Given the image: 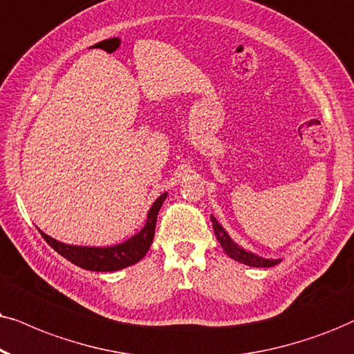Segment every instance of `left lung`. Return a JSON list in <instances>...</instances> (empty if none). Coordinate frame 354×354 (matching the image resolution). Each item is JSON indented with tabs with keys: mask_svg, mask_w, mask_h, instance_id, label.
<instances>
[{
	"mask_svg": "<svg viewBox=\"0 0 354 354\" xmlns=\"http://www.w3.org/2000/svg\"><path fill=\"white\" fill-rule=\"evenodd\" d=\"M210 221H212V229H214V234H216V236H217L218 243H221L223 252L229 254L232 259L243 263V265L254 266V268H270V266H274L279 263V259H266V258L257 257V254H253L250 252H245L243 248L239 247V245H236L235 241L232 240L229 235H227V232L223 230L221 225H218V222L216 221V218L210 217Z\"/></svg>",
	"mask_w": 354,
	"mask_h": 354,
	"instance_id": "obj_1",
	"label": "left lung"
}]
</instances>
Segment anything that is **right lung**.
Instances as JSON below:
<instances>
[{
    "label": "right lung",
    "mask_w": 354,
    "mask_h": 354,
    "mask_svg": "<svg viewBox=\"0 0 354 354\" xmlns=\"http://www.w3.org/2000/svg\"><path fill=\"white\" fill-rule=\"evenodd\" d=\"M167 198V192L160 196L151 205L149 218H147L145 227L138 232L137 235H133L131 240L124 241V243L115 245V247H107V248H89V247H71V245H65L62 241H57L50 239V236L42 234L44 240L47 241L50 247L55 250L57 253H60L62 257L68 259L83 270L89 271H118L122 268H127L131 265H136L137 261H140L145 257V253L149 252L151 241L155 236V225H156V216H158V210L162 207L163 201Z\"/></svg>",
    "instance_id": "add662e5"
}]
</instances>
